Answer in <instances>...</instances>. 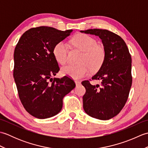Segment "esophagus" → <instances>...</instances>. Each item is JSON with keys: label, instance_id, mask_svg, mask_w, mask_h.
Segmentation results:
<instances>
[{"label": "esophagus", "instance_id": "34e87169", "mask_svg": "<svg viewBox=\"0 0 148 148\" xmlns=\"http://www.w3.org/2000/svg\"><path fill=\"white\" fill-rule=\"evenodd\" d=\"M75 83H76V85H79V84H81V82L79 81H77V80H76L75 81Z\"/></svg>", "mask_w": 148, "mask_h": 148}]
</instances>
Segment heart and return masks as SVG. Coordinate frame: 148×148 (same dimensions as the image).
Masks as SVG:
<instances>
[{
	"instance_id": "1",
	"label": "heart",
	"mask_w": 148,
	"mask_h": 148,
	"mask_svg": "<svg viewBox=\"0 0 148 148\" xmlns=\"http://www.w3.org/2000/svg\"><path fill=\"white\" fill-rule=\"evenodd\" d=\"M71 42L83 51L79 65H67L62 67L61 72L64 76L74 79H81L88 75L90 69L98 71L102 67L106 58V49L103 46L97 44L96 40L84 34H77L71 39ZM68 46L67 43L59 41L53 48V55L59 64L64 65L67 62Z\"/></svg>"
}]
</instances>
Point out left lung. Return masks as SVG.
Here are the masks:
<instances>
[{
  "instance_id": "1",
  "label": "left lung",
  "mask_w": 148,
  "mask_h": 148,
  "mask_svg": "<svg viewBox=\"0 0 148 148\" xmlns=\"http://www.w3.org/2000/svg\"><path fill=\"white\" fill-rule=\"evenodd\" d=\"M99 36L106 49L102 67L92 77L101 81V85L83 81L86 89L83 109L91 117L108 120L119 114L127 102L132 83V58L126 43L120 36L108 30L80 31Z\"/></svg>"
}]
</instances>
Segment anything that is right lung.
<instances>
[{
  "label": "right lung",
  "mask_w": 148,
  "mask_h": 148,
  "mask_svg": "<svg viewBox=\"0 0 148 148\" xmlns=\"http://www.w3.org/2000/svg\"><path fill=\"white\" fill-rule=\"evenodd\" d=\"M72 30L39 27L26 31L14 52L13 76L22 105L30 114L48 118L60 112L63 98L76 84L71 78H52L60 71L53 48Z\"/></svg>",
  "instance_id": "obj_1"
}]
</instances>
